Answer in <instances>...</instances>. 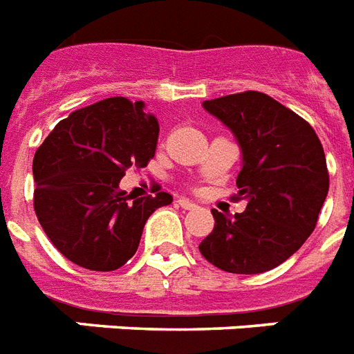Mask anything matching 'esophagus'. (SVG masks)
<instances>
[{
    "mask_svg": "<svg viewBox=\"0 0 354 354\" xmlns=\"http://www.w3.org/2000/svg\"><path fill=\"white\" fill-rule=\"evenodd\" d=\"M177 203H179V206L180 208H185V210H192V208H195V203H192V201H188V199H185V197H180L179 201H177Z\"/></svg>",
    "mask_w": 354,
    "mask_h": 354,
    "instance_id": "esophagus-1",
    "label": "esophagus"
}]
</instances>
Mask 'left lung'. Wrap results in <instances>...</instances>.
Here are the masks:
<instances>
[{
	"instance_id": "obj_1",
	"label": "left lung",
	"mask_w": 354,
	"mask_h": 354,
	"mask_svg": "<svg viewBox=\"0 0 354 354\" xmlns=\"http://www.w3.org/2000/svg\"><path fill=\"white\" fill-rule=\"evenodd\" d=\"M241 149L237 195L247 210H212L214 230L201 254L232 274H261L289 259L315 230L329 174L315 129L268 95L245 91L205 100Z\"/></svg>"
}]
</instances>
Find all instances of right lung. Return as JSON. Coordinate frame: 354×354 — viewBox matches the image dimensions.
<instances>
[{
  "instance_id": "right-lung-1",
  "label": "right lung",
  "mask_w": 354,
  "mask_h": 354,
  "mask_svg": "<svg viewBox=\"0 0 354 354\" xmlns=\"http://www.w3.org/2000/svg\"><path fill=\"white\" fill-rule=\"evenodd\" d=\"M159 120L144 102L113 97L71 113L32 160L34 212L50 243L89 270H117L137 252L144 225L174 197H131L118 188L128 168L153 159Z\"/></svg>"
}]
</instances>
